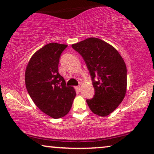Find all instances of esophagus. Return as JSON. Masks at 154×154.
Wrapping results in <instances>:
<instances>
[{
  "instance_id": "esophagus-1",
  "label": "esophagus",
  "mask_w": 154,
  "mask_h": 154,
  "mask_svg": "<svg viewBox=\"0 0 154 154\" xmlns=\"http://www.w3.org/2000/svg\"><path fill=\"white\" fill-rule=\"evenodd\" d=\"M76 89L78 90H81V85H79V86H76Z\"/></svg>"
}]
</instances>
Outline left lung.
I'll use <instances>...</instances> for the list:
<instances>
[{
	"label": "left lung",
	"instance_id": "obj_1",
	"mask_svg": "<svg viewBox=\"0 0 154 154\" xmlns=\"http://www.w3.org/2000/svg\"><path fill=\"white\" fill-rule=\"evenodd\" d=\"M71 46L83 57L93 81L95 94L91 100H86L88 106L94 114L106 116L125 96V63L114 47L97 38H89Z\"/></svg>",
	"mask_w": 154,
	"mask_h": 154
}]
</instances>
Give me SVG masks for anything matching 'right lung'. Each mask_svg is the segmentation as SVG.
<instances>
[{"label":"right lung","instance_id":"right-lung-1","mask_svg":"<svg viewBox=\"0 0 154 154\" xmlns=\"http://www.w3.org/2000/svg\"><path fill=\"white\" fill-rule=\"evenodd\" d=\"M67 45L48 43L33 54L25 71V84L31 100L46 115L60 119L70 111L76 93L66 86L58 72L59 60Z\"/></svg>","mask_w":154,"mask_h":154}]
</instances>
